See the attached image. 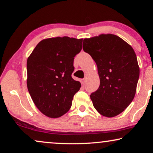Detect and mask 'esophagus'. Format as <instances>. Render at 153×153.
Segmentation results:
<instances>
[{"label": "esophagus", "mask_w": 153, "mask_h": 153, "mask_svg": "<svg viewBox=\"0 0 153 153\" xmlns=\"http://www.w3.org/2000/svg\"><path fill=\"white\" fill-rule=\"evenodd\" d=\"M80 81H81V83H82V85H84L85 84H86V78H84V79H82L81 80H80Z\"/></svg>", "instance_id": "34e87169"}]
</instances>
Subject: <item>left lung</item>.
Returning a JSON list of instances; mask_svg holds the SVG:
<instances>
[{
    "instance_id": "obj_1",
    "label": "left lung",
    "mask_w": 153,
    "mask_h": 153,
    "mask_svg": "<svg viewBox=\"0 0 153 153\" xmlns=\"http://www.w3.org/2000/svg\"><path fill=\"white\" fill-rule=\"evenodd\" d=\"M83 49L97 65L100 86L90 95L100 115L113 117L132 102L140 68L132 47L119 36L107 33L84 38Z\"/></svg>"
}]
</instances>
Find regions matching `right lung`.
I'll return each instance as SVG.
<instances>
[{"mask_svg": "<svg viewBox=\"0 0 153 153\" xmlns=\"http://www.w3.org/2000/svg\"><path fill=\"white\" fill-rule=\"evenodd\" d=\"M83 39L56 37L38 44L27 60V86L41 113L58 118L71 107L81 84L71 77L74 56L82 47Z\"/></svg>", "mask_w": 153, "mask_h": 153, "instance_id": "obj_1", "label": "right lung"}]
</instances>
